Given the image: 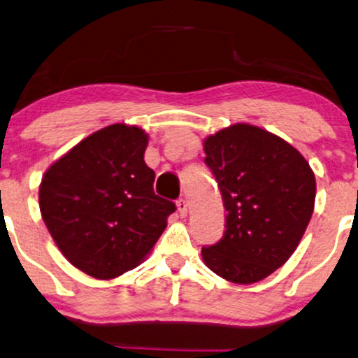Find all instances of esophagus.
Segmentation results:
<instances>
[{
	"instance_id": "1",
	"label": "esophagus",
	"mask_w": 358,
	"mask_h": 358,
	"mask_svg": "<svg viewBox=\"0 0 358 358\" xmlns=\"http://www.w3.org/2000/svg\"><path fill=\"white\" fill-rule=\"evenodd\" d=\"M176 208H178V213L182 216L188 215V203H187V200H183V198H180V200L176 201Z\"/></svg>"
}]
</instances>
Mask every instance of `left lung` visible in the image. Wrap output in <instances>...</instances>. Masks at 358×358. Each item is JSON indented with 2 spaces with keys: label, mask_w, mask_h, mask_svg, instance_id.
Here are the masks:
<instances>
[{
  "label": "left lung",
  "mask_w": 358,
  "mask_h": 358,
  "mask_svg": "<svg viewBox=\"0 0 358 358\" xmlns=\"http://www.w3.org/2000/svg\"><path fill=\"white\" fill-rule=\"evenodd\" d=\"M203 150L226 208V231L203 248V261L229 282L262 280L304 236L314 211V171L291 143L250 124L218 130Z\"/></svg>",
  "instance_id": "1"
}]
</instances>
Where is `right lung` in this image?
Listing matches in <instances>:
<instances>
[{
	"label": "right lung",
	"mask_w": 358,
	"mask_h": 358,
	"mask_svg": "<svg viewBox=\"0 0 358 358\" xmlns=\"http://www.w3.org/2000/svg\"><path fill=\"white\" fill-rule=\"evenodd\" d=\"M145 130L103 127L49 166L39 210L59 251L96 279L137 268L166 228L175 205L153 193Z\"/></svg>",
	"instance_id": "obj_1"
}]
</instances>
